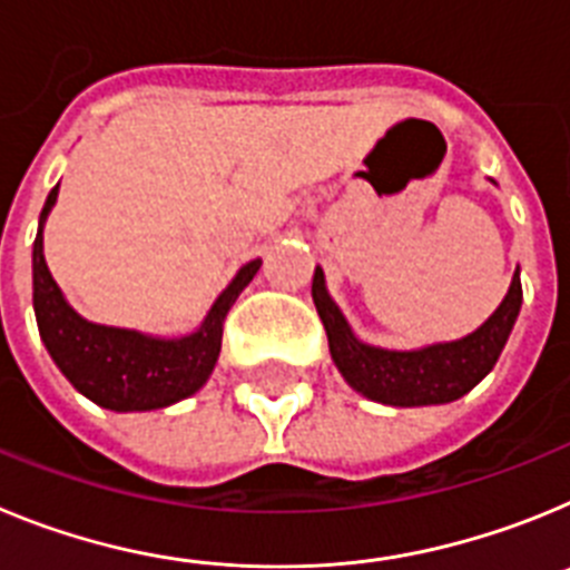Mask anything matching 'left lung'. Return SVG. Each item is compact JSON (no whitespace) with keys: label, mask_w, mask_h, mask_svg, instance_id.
I'll use <instances>...</instances> for the list:
<instances>
[{"label":"left lung","mask_w":570,"mask_h":570,"mask_svg":"<svg viewBox=\"0 0 570 570\" xmlns=\"http://www.w3.org/2000/svg\"><path fill=\"white\" fill-rule=\"evenodd\" d=\"M311 294L328 334L331 360L340 367L347 385L367 400L394 407L445 405L465 396L473 385H480L500 360L522 308V282L517 268L500 308L473 334L454 342L414 347V351H387V347L367 345L351 331L340 305L331 299L320 265L314 271Z\"/></svg>","instance_id":"8db88e82"}]
</instances>
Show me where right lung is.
I'll return each mask as SVG.
<instances>
[{
  "instance_id": "right-lung-1",
  "label": "right lung",
  "mask_w": 570,
  "mask_h": 570,
  "mask_svg": "<svg viewBox=\"0 0 570 570\" xmlns=\"http://www.w3.org/2000/svg\"><path fill=\"white\" fill-rule=\"evenodd\" d=\"M59 185L48 194L39 214L37 242H33V314L39 336L50 360L79 394L116 414L128 411H156L194 396L214 374L223 347V322L236 296L248 288L262 259L236 271L228 288L216 296L203 325L185 336H150L142 331L99 325L70 308L62 288L50 276L45 262L42 230L50 208L57 205Z\"/></svg>"
}]
</instances>
